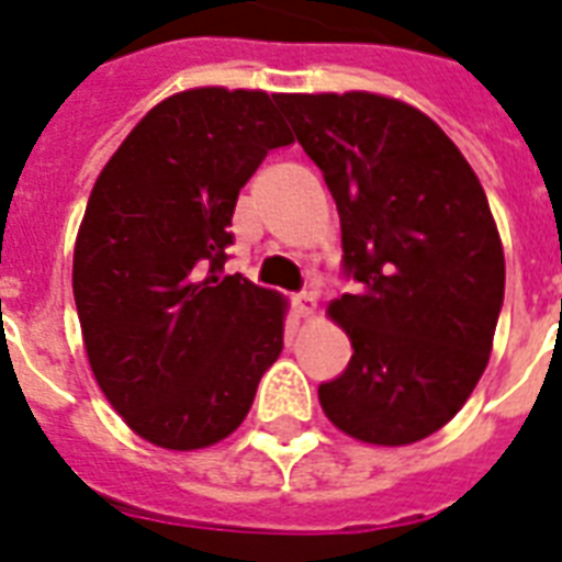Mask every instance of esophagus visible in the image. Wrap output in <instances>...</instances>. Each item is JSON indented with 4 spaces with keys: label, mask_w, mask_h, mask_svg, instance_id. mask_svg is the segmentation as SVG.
Returning a JSON list of instances; mask_svg holds the SVG:
<instances>
[{
    "label": "esophagus",
    "mask_w": 562,
    "mask_h": 562,
    "mask_svg": "<svg viewBox=\"0 0 562 562\" xmlns=\"http://www.w3.org/2000/svg\"><path fill=\"white\" fill-rule=\"evenodd\" d=\"M294 312H297V317H303V321H312L317 312L315 294H312V291H303V294H297V297H294Z\"/></svg>",
    "instance_id": "obj_1"
}]
</instances>
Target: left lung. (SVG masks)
Listing matches in <instances>:
<instances>
[{"instance_id": "left-lung-1", "label": "left lung", "mask_w": 562, "mask_h": 562, "mask_svg": "<svg viewBox=\"0 0 562 562\" xmlns=\"http://www.w3.org/2000/svg\"><path fill=\"white\" fill-rule=\"evenodd\" d=\"M280 108L324 171L359 291L326 315L352 344L317 387L335 428L408 446L463 408L487 368L505 250L487 194L437 122L375 92H291Z\"/></svg>"}]
</instances>
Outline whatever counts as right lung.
<instances>
[{"mask_svg": "<svg viewBox=\"0 0 562 562\" xmlns=\"http://www.w3.org/2000/svg\"><path fill=\"white\" fill-rule=\"evenodd\" d=\"M280 99L175 92L125 136L87 201L72 259L83 350L119 417L160 449L233 435L280 359L289 300L221 277L238 189L294 143Z\"/></svg>", "mask_w": 562, "mask_h": 562, "instance_id": "obj_1", "label": "right lung"}]
</instances>
